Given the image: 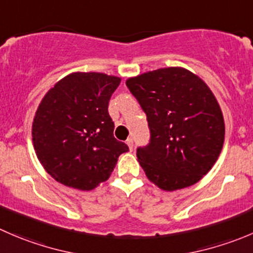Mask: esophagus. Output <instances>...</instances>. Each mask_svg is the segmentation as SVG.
Here are the masks:
<instances>
[{
    "mask_svg": "<svg viewBox=\"0 0 253 253\" xmlns=\"http://www.w3.org/2000/svg\"><path fill=\"white\" fill-rule=\"evenodd\" d=\"M126 143H127V146H128V148L132 151V149H133V138H132V137H129V138L126 141Z\"/></svg>",
    "mask_w": 253,
    "mask_h": 253,
    "instance_id": "obj_1",
    "label": "esophagus"
}]
</instances>
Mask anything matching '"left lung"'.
I'll list each match as a JSON object with an SVG mask.
<instances>
[{"instance_id": "left-lung-1", "label": "left lung", "mask_w": 253, "mask_h": 253, "mask_svg": "<svg viewBox=\"0 0 253 253\" xmlns=\"http://www.w3.org/2000/svg\"><path fill=\"white\" fill-rule=\"evenodd\" d=\"M126 85L148 122V144L137 148L147 178L168 192L199 181L216 162L225 138L211 90L183 68L144 73Z\"/></svg>"}]
</instances>
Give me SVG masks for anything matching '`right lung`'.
I'll return each mask as SVG.
<instances>
[{"mask_svg":"<svg viewBox=\"0 0 253 253\" xmlns=\"http://www.w3.org/2000/svg\"><path fill=\"white\" fill-rule=\"evenodd\" d=\"M121 83L101 73H74L42 100L32 127L37 157L67 186L91 190L109 179L128 146L115 138L109 102Z\"/></svg>","mask_w":253,"mask_h":253,"instance_id":"right-lung-1","label":"right lung"}]
</instances>
